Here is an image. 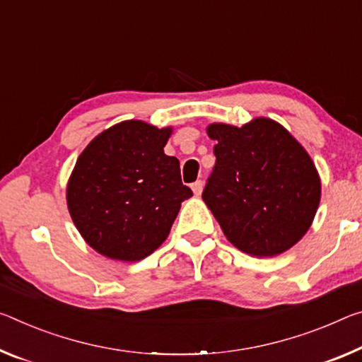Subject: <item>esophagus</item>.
Masks as SVG:
<instances>
[{
  "label": "esophagus",
  "instance_id": "esophagus-1",
  "mask_svg": "<svg viewBox=\"0 0 362 362\" xmlns=\"http://www.w3.org/2000/svg\"><path fill=\"white\" fill-rule=\"evenodd\" d=\"M192 190L194 194H202L203 192V180H197L192 183Z\"/></svg>",
  "mask_w": 362,
  "mask_h": 362
}]
</instances>
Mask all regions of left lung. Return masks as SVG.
Here are the masks:
<instances>
[{
    "mask_svg": "<svg viewBox=\"0 0 362 362\" xmlns=\"http://www.w3.org/2000/svg\"><path fill=\"white\" fill-rule=\"evenodd\" d=\"M216 165L203 199L228 242L269 257L291 248L311 227L320 180L311 158L282 125L255 119L243 127L212 124Z\"/></svg>",
    "mask_w": 362,
    "mask_h": 362,
    "instance_id": "8db88e82",
    "label": "left lung"
}]
</instances>
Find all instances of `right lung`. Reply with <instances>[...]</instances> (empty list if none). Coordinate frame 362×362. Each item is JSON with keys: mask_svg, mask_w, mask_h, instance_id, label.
Wrapping results in <instances>:
<instances>
[{"mask_svg": "<svg viewBox=\"0 0 362 362\" xmlns=\"http://www.w3.org/2000/svg\"><path fill=\"white\" fill-rule=\"evenodd\" d=\"M170 129L125 120L100 134L77 159L67 185L72 221L91 248L140 261L168 238L182 202L180 163L164 154Z\"/></svg>", "mask_w": 362, "mask_h": 362, "instance_id": "1", "label": "right lung"}]
</instances>
